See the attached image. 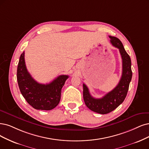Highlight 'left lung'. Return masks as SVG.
Here are the masks:
<instances>
[{
  "label": "left lung",
  "mask_w": 149,
  "mask_h": 149,
  "mask_svg": "<svg viewBox=\"0 0 149 149\" xmlns=\"http://www.w3.org/2000/svg\"><path fill=\"white\" fill-rule=\"evenodd\" d=\"M109 38L112 45L118 48L122 59V75L119 83L111 91L100 99L93 97L86 85L83 84L84 100L86 106L91 111L101 114H106L113 111L123 102L133 74L131 58L125 51L122 42L115 37L109 36Z\"/></svg>",
  "instance_id": "obj_1"
}]
</instances>
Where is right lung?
<instances>
[{
  "label": "right lung",
  "mask_w": 149,
  "mask_h": 149,
  "mask_svg": "<svg viewBox=\"0 0 149 149\" xmlns=\"http://www.w3.org/2000/svg\"><path fill=\"white\" fill-rule=\"evenodd\" d=\"M67 75H61L48 84L38 83L27 71L24 52L21 54L17 68V80L22 95L29 104L36 109L49 111L56 107L60 101L61 89Z\"/></svg>",
  "instance_id": "1"
}]
</instances>
